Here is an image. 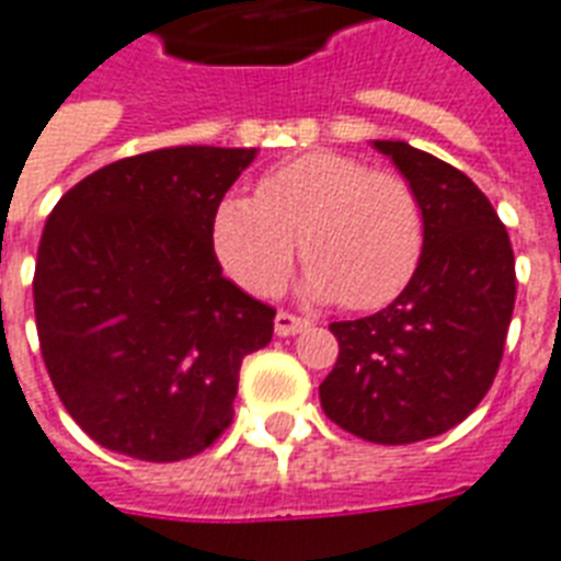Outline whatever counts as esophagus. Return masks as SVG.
Wrapping results in <instances>:
<instances>
[{
  "instance_id": "esophagus-1",
  "label": "esophagus",
  "mask_w": 561,
  "mask_h": 561,
  "mask_svg": "<svg viewBox=\"0 0 561 561\" xmlns=\"http://www.w3.org/2000/svg\"><path fill=\"white\" fill-rule=\"evenodd\" d=\"M311 327V320L297 318V314H288V311H279L276 320H273V329H276V335L288 337V335H299V332H306Z\"/></svg>"
}]
</instances>
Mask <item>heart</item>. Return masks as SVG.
Here are the masks:
<instances>
[{"instance_id":"b5f03b06","label":"heart","mask_w":561,"mask_h":561,"mask_svg":"<svg viewBox=\"0 0 561 561\" xmlns=\"http://www.w3.org/2000/svg\"><path fill=\"white\" fill-rule=\"evenodd\" d=\"M297 238L311 299L379 309L421 262L423 214L403 179L329 149L273 167L255 196L229 194L214 208V255L252 294L282 288Z\"/></svg>"}]
</instances>
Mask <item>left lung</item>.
Returning a JSON list of instances; mask_svg holds the SVG:
<instances>
[{
	"instance_id": "left-lung-1",
	"label": "left lung",
	"mask_w": 561,
	"mask_h": 561,
	"mask_svg": "<svg viewBox=\"0 0 561 561\" xmlns=\"http://www.w3.org/2000/svg\"><path fill=\"white\" fill-rule=\"evenodd\" d=\"M374 149L417 196L423 252L391 306L329 327L341 350L320 405L365 442L412 444L453 430L489 394L515 309V255L461 170L405 140Z\"/></svg>"
}]
</instances>
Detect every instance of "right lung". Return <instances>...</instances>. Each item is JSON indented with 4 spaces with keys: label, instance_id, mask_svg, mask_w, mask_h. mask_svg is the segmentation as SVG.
I'll use <instances>...</instances> for the list:
<instances>
[{
    "label": "right lung",
    "instance_id": "obj_1",
    "mask_svg": "<svg viewBox=\"0 0 561 561\" xmlns=\"http://www.w3.org/2000/svg\"><path fill=\"white\" fill-rule=\"evenodd\" d=\"M259 149L119 158L58 199L34 267V318L64 409L105 450L203 453L232 423L243 356L276 311L226 279L211 217Z\"/></svg>",
    "mask_w": 561,
    "mask_h": 561
}]
</instances>
